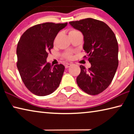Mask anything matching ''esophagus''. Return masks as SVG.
<instances>
[{
  "label": "esophagus",
  "mask_w": 134,
  "mask_h": 134,
  "mask_svg": "<svg viewBox=\"0 0 134 134\" xmlns=\"http://www.w3.org/2000/svg\"><path fill=\"white\" fill-rule=\"evenodd\" d=\"M71 65H72L71 64H69V63H67V64H65V68H69V67H71Z\"/></svg>",
  "instance_id": "34e87169"
}]
</instances>
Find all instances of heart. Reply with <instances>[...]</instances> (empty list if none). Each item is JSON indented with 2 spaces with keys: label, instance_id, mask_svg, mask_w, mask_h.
<instances>
[{
  "label": "heart",
  "instance_id": "obj_1",
  "mask_svg": "<svg viewBox=\"0 0 134 134\" xmlns=\"http://www.w3.org/2000/svg\"><path fill=\"white\" fill-rule=\"evenodd\" d=\"M77 32H80L76 30H74V29H72V30L70 31L69 32V34H74V33H77ZM64 56L65 57V58L67 59H71L72 58V54L71 53H66L64 54Z\"/></svg>",
  "mask_w": 134,
  "mask_h": 134
}]
</instances>
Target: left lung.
<instances>
[{
  "mask_svg": "<svg viewBox=\"0 0 134 134\" xmlns=\"http://www.w3.org/2000/svg\"><path fill=\"white\" fill-rule=\"evenodd\" d=\"M69 24L83 34V49L91 64L87 70L80 65L81 71L77 77V83L86 93L98 94L110 85L118 66L116 38L107 24L93 18L71 21Z\"/></svg>",
  "mask_w": 134,
  "mask_h": 134,
  "instance_id": "1",
  "label": "left lung"
}]
</instances>
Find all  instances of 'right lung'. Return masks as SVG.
I'll list each match as a JSON object with an SVG mask.
<instances>
[{
  "instance_id": "1",
  "label": "right lung",
  "mask_w": 134,
  "mask_h": 134,
  "mask_svg": "<svg viewBox=\"0 0 134 134\" xmlns=\"http://www.w3.org/2000/svg\"><path fill=\"white\" fill-rule=\"evenodd\" d=\"M67 23L53 22L38 24L22 34L18 43L17 67L25 86L39 96L50 94L57 89L65 67L47 62L58 32Z\"/></svg>"
}]
</instances>
